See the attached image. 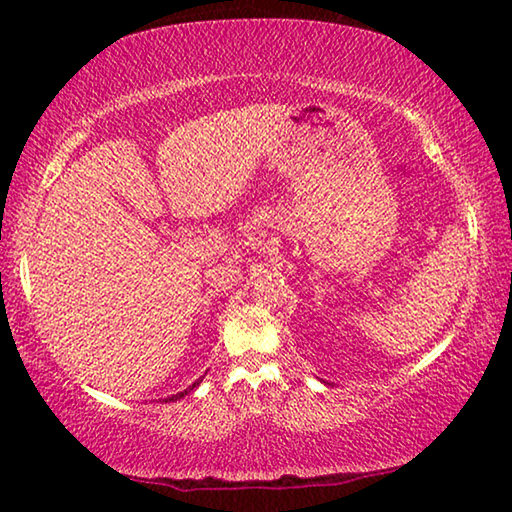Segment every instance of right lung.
Instances as JSON below:
<instances>
[{"label":"right lung","instance_id":"add662e5","mask_svg":"<svg viewBox=\"0 0 512 512\" xmlns=\"http://www.w3.org/2000/svg\"><path fill=\"white\" fill-rule=\"evenodd\" d=\"M198 384H201V379H198V381H194V384H192V386H189V388H185V391H183V393H176V395H171V397H167V400H164V402H176V400H180V397H185L187 393H192V391H194V388H196Z\"/></svg>","mask_w":512,"mask_h":512}]
</instances>
